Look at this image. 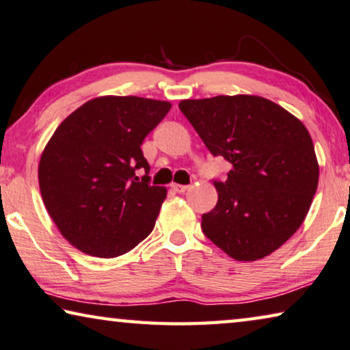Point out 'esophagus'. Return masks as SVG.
<instances>
[{"label":"esophagus","instance_id":"34e87169","mask_svg":"<svg viewBox=\"0 0 350 350\" xmlns=\"http://www.w3.org/2000/svg\"><path fill=\"white\" fill-rule=\"evenodd\" d=\"M172 189H174L175 192L178 193H185L186 191H189L191 189V186H185V185H172Z\"/></svg>","mask_w":350,"mask_h":350}]
</instances>
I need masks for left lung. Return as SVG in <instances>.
Segmentation results:
<instances>
[{"instance_id": "8db88e82", "label": "left lung", "mask_w": 350, "mask_h": 350, "mask_svg": "<svg viewBox=\"0 0 350 350\" xmlns=\"http://www.w3.org/2000/svg\"><path fill=\"white\" fill-rule=\"evenodd\" d=\"M178 107L209 152L232 165L226 181H214L219 202L203 214L206 237L236 260L270 256L299 229L318 187L306 125L260 96L186 99Z\"/></svg>"}]
</instances>
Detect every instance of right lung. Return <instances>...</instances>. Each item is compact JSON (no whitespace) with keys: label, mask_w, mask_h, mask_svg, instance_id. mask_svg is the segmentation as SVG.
<instances>
[{"label":"right lung","mask_w":350,"mask_h":350,"mask_svg":"<svg viewBox=\"0 0 350 350\" xmlns=\"http://www.w3.org/2000/svg\"><path fill=\"white\" fill-rule=\"evenodd\" d=\"M170 102L100 96L63 121L46 144L38 185L46 211L63 237L85 254L116 257L152 232L167 196L150 186L144 137ZM136 170H146L139 182Z\"/></svg>","instance_id":"add662e5"}]
</instances>
